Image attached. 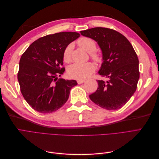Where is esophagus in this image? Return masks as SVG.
I'll use <instances>...</instances> for the list:
<instances>
[{
    "instance_id": "1",
    "label": "esophagus",
    "mask_w": 159,
    "mask_h": 159,
    "mask_svg": "<svg viewBox=\"0 0 159 159\" xmlns=\"http://www.w3.org/2000/svg\"><path fill=\"white\" fill-rule=\"evenodd\" d=\"M85 80H78V84H83V83H84L85 82Z\"/></svg>"
}]
</instances>
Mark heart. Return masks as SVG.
I'll list each match as a JSON object with an SVG mask.
<instances>
[{
  "label": "heart",
  "mask_w": 159,
  "mask_h": 159,
  "mask_svg": "<svg viewBox=\"0 0 159 159\" xmlns=\"http://www.w3.org/2000/svg\"><path fill=\"white\" fill-rule=\"evenodd\" d=\"M78 44L88 53H91V57L95 61H100L101 57L97 53H93L96 49L95 42L89 38L83 37L78 40ZM72 50V45L67 46L64 52V60L66 62L71 61V53ZM93 53H91V52ZM95 70L94 65L91 62L80 64L75 63L71 65L68 68V74L72 78L77 80H84L88 78L93 73Z\"/></svg>",
  "instance_id": "b5f03b06"
}]
</instances>
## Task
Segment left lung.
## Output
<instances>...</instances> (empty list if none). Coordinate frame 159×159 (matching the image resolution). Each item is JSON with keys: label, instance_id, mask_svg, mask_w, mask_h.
Masks as SVG:
<instances>
[{"label": "left lung", "instance_id": "1", "mask_svg": "<svg viewBox=\"0 0 159 159\" xmlns=\"http://www.w3.org/2000/svg\"><path fill=\"white\" fill-rule=\"evenodd\" d=\"M98 42L103 62L98 74L107 81L97 80L98 88L89 98L107 110L121 108L135 92L139 79V60L131 43L121 33L97 27L80 32Z\"/></svg>", "mask_w": 159, "mask_h": 159}]
</instances>
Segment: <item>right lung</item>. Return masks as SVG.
I'll list each match as a JSON object with an SVG mask.
<instances>
[{
  "label": "right lung",
  "mask_w": 159,
  "mask_h": 159,
  "mask_svg": "<svg viewBox=\"0 0 159 159\" xmlns=\"http://www.w3.org/2000/svg\"><path fill=\"white\" fill-rule=\"evenodd\" d=\"M80 36L78 32H62L34 42L22 55L18 80L26 102L36 111L50 113L61 107L68 99L75 80L57 79L65 69L64 52Z\"/></svg>",
  "instance_id": "obj_1"
}]
</instances>
